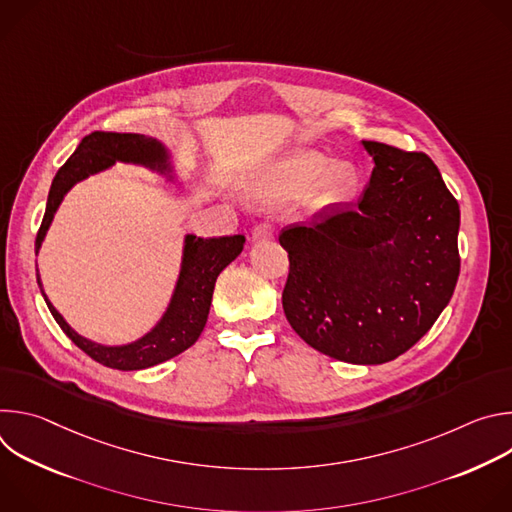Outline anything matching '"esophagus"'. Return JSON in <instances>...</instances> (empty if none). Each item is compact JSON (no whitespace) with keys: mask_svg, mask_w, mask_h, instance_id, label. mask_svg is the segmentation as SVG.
<instances>
[{"mask_svg":"<svg viewBox=\"0 0 512 512\" xmlns=\"http://www.w3.org/2000/svg\"><path fill=\"white\" fill-rule=\"evenodd\" d=\"M273 235V227L269 223H261L257 225L253 231H251V241H265V239H271Z\"/></svg>","mask_w":512,"mask_h":512,"instance_id":"obj_1","label":"esophagus"}]
</instances>
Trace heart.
Segmentation results:
<instances>
[{
    "mask_svg": "<svg viewBox=\"0 0 512 512\" xmlns=\"http://www.w3.org/2000/svg\"><path fill=\"white\" fill-rule=\"evenodd\" d=\"M356 190V170L348 162H332L314 150L289 152L261 172L253 184V198L279 204L306 194V208L320 212L346 202Z\"/></svg>",
    "mask_w": 512,
    "mask_h": 512,
    "instance_id": "b5f03b06",
    "label": "heart"
}]
</instances>
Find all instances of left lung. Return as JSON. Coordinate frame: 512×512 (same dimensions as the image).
I'll return each mask as SVG.
<instances>
[{
	"instance_id": "1",
	"label": "left lung",
	"mask_w": 512,
	"mask_h": 512,
	"mask_svg": "<svg viewBox=\"0 0 512 512\" xmlns=\"http://www.w3.org/2000/svg\"><path fill=\"white\" fill-rule=\"evenodd\" d=\"M375 168L356 204L279 235L289 255L287 322L312 348L352 364L409 350L444 312L460 275V206L421 152L362 141Z\"/></svg>"
}]
</instances>
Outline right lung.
Masks as SVG:
<instances>
[{"mask_svg": "<svg viewBox=\"0 0 512 512\" xmlns=\"http://www.w3.org/2000/svg\"><path fill=\"white\" fill-rule=\"evenodd\" d=\"M115 162L143 166L158 176H164L166 182H178V186H182V180L176 172L174 156L168 145L160 139L139 133L95 131L79 143L77 152L66 160V164L56 172L52 180L46 212L36 237V255L46 239V233L64 196L75 188V184L113 168ZM243 247V235L223 239H200L196 235H186L182 245L180 273L162 318L143 336L127 344H101L81 336L77 330H72L44 294L38 267L36 279L50 314L64 330V334L83 352H87L93 360L105 364L109 369L141 371L178 356L198 340L208 320L216 277L241 255Z\"/></svg>", "mask_w": 512, "mask_h": 512, "instance_id": "right-lung-1", "label": "right lung"}]
</instances>
